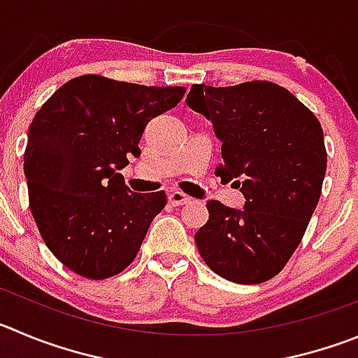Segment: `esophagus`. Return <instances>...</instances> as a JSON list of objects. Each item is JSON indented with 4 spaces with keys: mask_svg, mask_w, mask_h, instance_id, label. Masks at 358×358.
<instances>
[{
    "mask_svg": "<svg viewBox=\"0 0 358 358\" xmlns=\"http://www.w3.org/2000/svg\"><path fill=\"white\" fill-rule=\"evenodd\" d=\"M168 199L173 206H182L185 203H189L190 198L187 194H183V192H180V190H171L168 194Z\"/></svg>",
    "mask_w": 358,
    "mask_h": 358,
    "instance_id": "esophagus-1",
    "label": "esophagus"
}]
</instances>
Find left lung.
<instances>
[{"instance_id": "left-lung-1", "label": "left lung", "mask_w": 358, "mask_h": 358, "mask_svg": "<svg viewBox=\"0 0 358 358\" xmlns=\"http://www.w3.org/2000/svg\"><path fill=\"white\" fill-rule=\"evenodd\" d=\"M187 106L212 120L222 141L220 180L240 187L243 210L208 201L194 235L206 265L238 285H259L285 268L320 201L327 171L323 130L293 93L275 83L192 85Z\"/></svg>"}]
</instances>
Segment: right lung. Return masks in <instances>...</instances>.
Listing matches in <instances>:
<instances>
[{"instance_id":"right-lung-1","label":"right lung","mask_w":358,"mask_h":358,"mask_svg":"<svg viewBox=\"0 0 358 358\" xmlns=\"http://www.w3.org/2000/svg\"><path fill=\"white\" fill-rule=\"evenodd\" d=\"M183 86H143L88 73L36 111L24 175L43 242L69 270L102 280L123 272L166 206L160 192H130L118 169L141 153L150 120L182 100Z\"/></svg>"}]
</instances>
